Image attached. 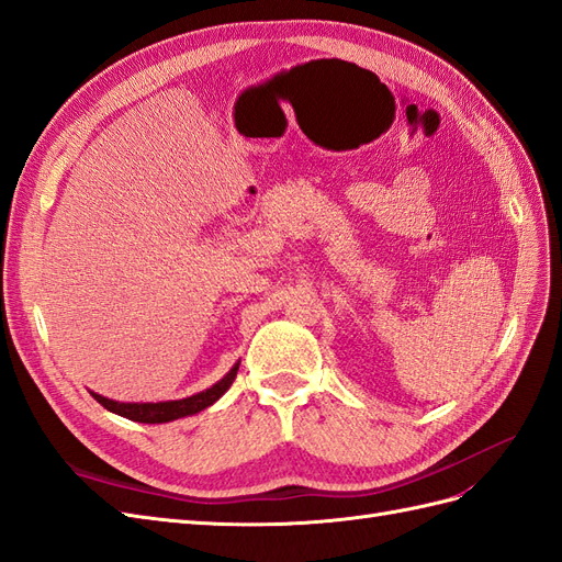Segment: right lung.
<instances>
[{
	"mask_svg": "<svg viewBox=\"0 0 562 562\" xmlns=\"http://www.w3.org/2000/svg\"><path fill=\"white\" fill-rule=\"evenodd\" d=\"M236 370H239V363H236V366L227 372V375H225L223 380H220L217 384H213L211 389L201 391V394H194V396H190V398H182V401H166V403H119V401H110V398L100 396V394H93V398H95L100 405H103L105 411L122 415V417H126V419L143 422V424H164V422H173V419H180V417H187V415H194V413L203 411V407L213 405V403L229 389V384L234 382Z\"/></svg>",
	"mask_w": 562,
	"mask_h": 562,
	"instance_id": "1",
	"label": "right lung"
}]
</instances>
